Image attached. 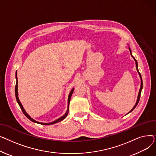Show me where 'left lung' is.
<instances>
[{
  "mask_svg": "<svg viewBox=\"0 0 156 156\" xmlns=\"http://www.w3.org/2000/svg\"><path fill=\"white\" fill-rule=\"evenodd\" d=\"M129 50H130V54H131V55H132V52H131V50H130V48H129ZM132 57L133 58V59H134V60L135 61V64H136V70H137V71H138V72H139V76H140V79H141V86H140V90H139V95H138V98H137V101H136V103H135V106H133V108L131 109V110L130 111V112L129 113H130L131 112H132L133 109L135 108V107L137 106V105H138V103H139V100H140V94H141V91H142V88H143V82H142V76H141V74H140V73L139 72V69H138V63H137V62H136V59L132 55Z\"/></svg>",
  "mask_w": 156,
  "mask_h": 156,
  "instance_id": "8db88e82",
  "label": "left lung"
}]
</instances>
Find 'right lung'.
I'll return each instance as SVG.
<instances>
[{
  "label": "right lung",
  "mask_w": 156,
  "mask_h": 156,
  "mask_svg": "<svg viewBox=\"0 0 156 156\" xmlns=\"http://www.w3.org/2000/svg\"><path fill=\"white\" fill-rule=\"evenodd\" d=\"M16 86H15V94H16V100H17V103L19 104V105H20V108H21V110H22V112H23V113L24 114V115L29 119V120H30L31 121H32L33 122H34V123H39V124H41V125H53V124H55V123H58V122H60V121H62V120H63V119H65L66 117H67V115H68V113H69V103H70V98H71V96H72V93H73V91H74V89H72L71 90H70V94H69V98H68V109H67V112H66V113L63 116H62V117H60V118H58V119H57V120H55V121H54V122H51V123H40V122H37V121H36V120H33V118H31V117H30V115H28L27 114V113L25 112V110H24V108L23 107V105H21V102H20V99H19V98H18V92H17V71H16Z\"/></svg>",
  "instance_id": "right-lung-1"
}]
</instances>
